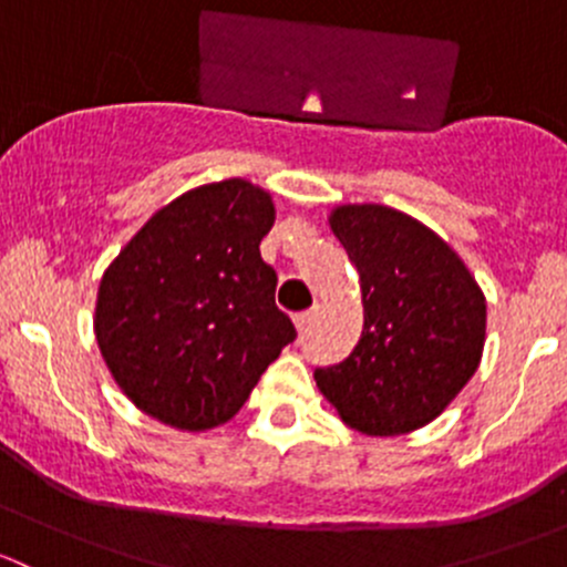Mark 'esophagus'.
Here are the masks:
<instances>
[{"label": "esophagus", "instance_id": "esophagus-1", "mask_svg": "<svg viewBox=\"0 0 567 567\" xmlns=\"http://www.w3.org/2000/svg\"><path fill=\"white\" fill-rule=\"evenodd\" d=\"M318 318V307H312V310H305V312H299V316H296V329L301 331V334H305L307 329H310L312 326V320Z\"/></svg>", "mask_w": 567, "mask_h": 567}]
</instances>
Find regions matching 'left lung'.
<instances>
[{"mask_svg": "<svg viewBox=\"0 0 567 567\" xmlns=\"http://www.w3.org/2000/svg\"><path fill=\"white\" fill-rule=\"evenodd\" d=\"M331 230L362 279L364 329L348 359L316 368L320 392L353 431H416L477 370L483 290L436 233L386 205H342Z\"/></svg>", "mask_w": 567, "mask_h": 567, "instance_id": "left-lung-1", "label": "left lung"}]
</instances>
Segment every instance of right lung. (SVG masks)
Here are the masks:
<instances>
[{
    "mask_svg": "<svg viewBox=\"0 0 567 567\" xmlns=\"http://www.w3.org/2000/svg\"><path fill=\"white\" fill-rule=\"evenodd\" d=\"M274 225L262 188L241 177L192 188L158 210L106 268L95 337L120 390L181 431L238 414L296 340L260 257Z\"/></svg>",
    "mask_w": 567,
    "mask_h": 567,
    "instance_id": "1",
    "label": "right lung"
}]
</instances>
